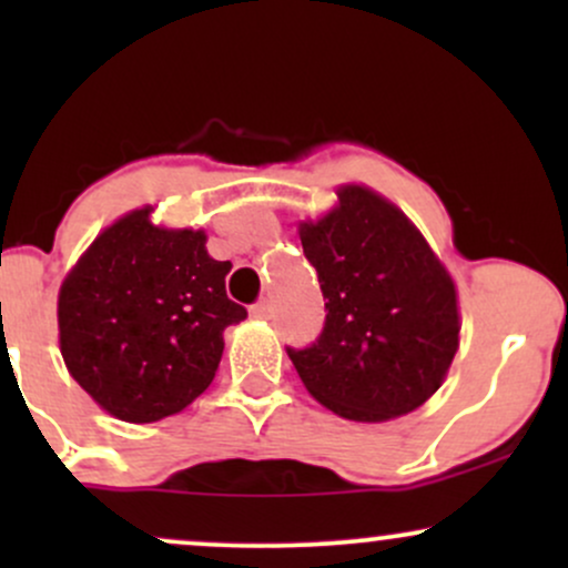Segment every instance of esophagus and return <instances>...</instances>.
Segmentation results:
<instances>
[{
  "label": "esophagus",
  "instance_id": "obj_1",
  "mask_svg": "<svg viewBox=\"0 0 568 568\" xmlns=\"http://www.w3.org/2000/svg\"><path fill=\"white\" fill-rule=\"evenodd\" d=\"M272 315V304L270 302H258L251 306V317H256V321H266V317Z\"/></svg>",
  "mask_w": 568,
  "mask_h": 568
}]
</instances>
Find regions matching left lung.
Returning a JSON list of instances; mask_svg holds the SVG:
<instances>
[{"mask_svg": "<svg viewBox=\"0 0 568 568\" xmlns=\"http://www.w3.org/2000/svg\"><path fill=\"white\" fill-rule=\"evenodd\" d=\"M336 205L298 224L325 298L323 334L288 349L306 393L349 422L406 416L438 393L459 349V293L395 202L342 184Z\"/></svg>", "mask_w": 568, "mask_h": 568, "instance_id": "left-lung-1", "label": "left lung"}]
</instances>
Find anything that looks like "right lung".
<instances>
[{
  "instance_id": "add662e5",
  "label": "right lung",
  "mask_w": 568,
  "mask_h": 568,
  "mask_svg": "<svg viewBox=\"0 0 568 568\" xmlns=\"http://www.w3.org/2000/svg\"><path fill=\"white\" fill-rule=\"evenodd\" d=\"M143 205L109 224L58 291V344L71 379L106 414L149 425L211 387L226 325L245 306L226 296L230 262L205 230H173Z\"/></svg>"
}]
</instances>
